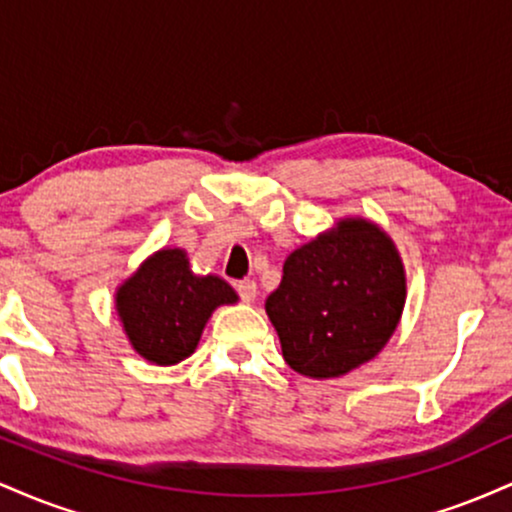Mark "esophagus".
<instances>
[{"instance_id":"34e87169","label":"esophagus","mask_w":512,"mask_h":512,"mask_svg":"<svg viewBox=\"0 0 512 512\" xmlns=\"http://www.w3.org/2000/svg\"><path fill=\"white\" fill-rule=\"evenodd\" d=\"M236 291H238V296L243 298L245 303H252V301H255V298H257V284H255V279H243V281H238Z\"/></svg>"}]
</instances>
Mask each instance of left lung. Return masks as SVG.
I'll return each instance as SVG.
<instances>
[{
    "label": "left lung",
    "mask_w": 512,
    "mask_h": 512,
    "mask_svg": "<svg viewBox=\"0 0 512 512\" xmlns=\"http://www.w3.org/2000/svg\"><path fill=\"white\" fill-rule=\"evenodd\" d=\"M404 308V269L373 223L346 219L293 250L267 298L286 363L308 378H337L378 354Z\"/></svg>",
    "instance_id": "1"
}]
</instances>
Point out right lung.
<instances>
[{
	"label": "right lung",
	"mask_w": 512,
	"mask_h": 512,
	"mask_svg": "<svg viewBox=\"0 0 512 512\" xmlns=\"http://www.w3.org/2000/svg\"><path fill=\"white\" fill-rule=\"evenodd\" d=\"M238 296L219 276H195L182 250L149 257L117 291V313L146 361L173 366L195 351L214 308Z\"/></svg>",
	"instance_id": "obj_1"
}]
</instances>
